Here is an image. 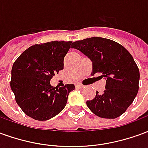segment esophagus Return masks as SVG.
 Listing matches in <instances>:
<instances>
[{"instance_id":"esophagus-1","label":"esophagus","mask_w":148,"mask_h":148,"mask_svg":"<svg viewBox=\"0 0 148 148\" xmlns=\"http://www.w3.org/2000/svg\"><path fill=\"white\" fill-rule=\"evenodd\" d=\"M75 87H76V88H78V89H82V88H83L84 86L80 83H77L75 85Z\"/></svg>"}]
</instances>
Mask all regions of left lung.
Masks as SVG:
<instances>
[{
    "mask_svg": "<svg viewBox=\"0 0 148 148\" xmlns=\"http://www.w3.org/2000/svg\"><path fill=\"white\" fill-rule=\"evenodd\" d=\"M93 63L92 74L101 73L106 81L102 94L87 101L88 108L101 118L115 119L127 110L139 90L140 71L132 56L113 40L91 37L73 42Z\"/></svg>",
    "mask_w": 148,
    "mask_h": 148,
    "instance_id": "1",
    "label": "left lung"
}]
</instances>
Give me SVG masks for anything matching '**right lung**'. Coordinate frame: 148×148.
Masks as SVG:
<instances>
[{"label":"right lung","instance_id":"right-lung-1","mask_svg":"<svg viewBox=\"0 0 148 148\" xmlns=\"http://www.w3.org/2000/svg\"><path fill=\"white\" fill-rule=\"evenodd\" d=\"M71 41H51L28 47L13 63L10 86L25 114L47 121L64 109L74 85L54 87L50 81L63 69V60Z\"/></svg>","mask_w":148,"mask_h":148}]
</instances>
